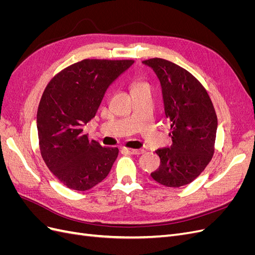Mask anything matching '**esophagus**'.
Masks as SVG:
<instances>
[{"label": "esophagus", "instance_id": "34e87169", "mask_svg": "<svg viewBox=\"0 0 255 255\" xmlns=\"http://www.w3.org/2000/svg\"><path fill=\"white\" fill-rule=\"evenodd\" d=\"M123 151H126L129 154H135V155H139V154L144 153V150L142 149H129V148H123Z\"/></svg>", "mask_w": 255, "mask_h": 255}]
</instances>
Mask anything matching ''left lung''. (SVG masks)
Here are the masks:
<instances>
[{
	"instance_id": "8db88e82",
	"label": "left lung",
	"mask_w": 255,
	"mask_h": 255,
	"mask_svg": "<svg viewBox=\"0 0 255 255\" xmlns=\"http://www.w3.org/2000/svg\"><path fill=\"white\" fill-rule=\"evenodd\" d=\"M163 88L172 144L158 149L160 158L152 179L167 187H181L198 177L215 152L217 115L207 90L186 69L163 58H150Z\"/></svg>"
}]
</instances>
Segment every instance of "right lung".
<instances>
[{"label": "right lung", "mask_w": 255, "mask_h": 255, "mask_svg": "<svg viewBox=\"0 0 255 255\" xmlns=\"http://www.w3.org/2000/svg\"><path fill=\"white\" fill-rule=\"evenodd\" d=\"M133 59H83L49 82L37 112L41 156L50 171L70 189L85 191L102 182L118 148L102 146L83 134L96 116L106 89Z\"/></svg>", "instance_id": "add662e5"}]
</instances>
